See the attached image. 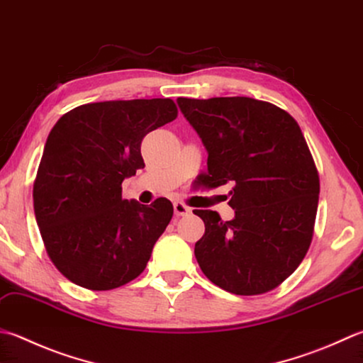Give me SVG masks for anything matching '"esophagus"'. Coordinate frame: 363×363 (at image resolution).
Returning a JSON list of instances; mask_svg holds the SVG:
<instances>
[{
	"mask_svg": "<svg viewBox=\"0 0 363 363\" xmlns=\"http://www.w3.org/2000/svg\"><path fill=\"white\" fill-rule=\"evenodd\" d=\"M173 208H174V216H176V217L189 216L190 212H191V209L189 208V206H186V204L181 203V201H176V203L173 204Z\"/></svg>",
	"mask_w": 363,
	"mask_h": 363,
	"instance_id": "1",
	"label": "esophagus"
}]
</instances>
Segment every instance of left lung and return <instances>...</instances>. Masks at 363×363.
Returning a JSON list of instances; mask_svg holds the SVG:
<instances>
[{
  "label": "left lung",
  "mask_w": 363,
  "mask_h": 363,
  "mask_svg": "<svg viewBox=\"0 0 363 363\" xmlns=\"http://www.w3.org/2000/svg\"><path fill=\"white\" fill-rule=\"evenodd\" d=\"M177 104L208 149L203 186H233L230 222L216 211H194L206 226L195 244L198 264L233 294L275 289L299 267L315 231L319 176L299 124L252 97Z\"/></svg>",
  "instance_id": "1"
}]
</instances>
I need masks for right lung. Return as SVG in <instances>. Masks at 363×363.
<instances>
[{
    "mask_svg": "<svg viewBox=\"0 0 363 363\" xmlns=\"http://www.w3.org/2000/svg\"><path fill=\"white\" fill-rule=\"evenodd\" d=\"M176 116L172 99L84 104L48 133L33 187L34 214L48 258L75 285L108 291L145 271L173 204L124 200L121 186L145 167L146 133Z\"/></svg>",
    "mask_w": 363,
    "mask_h": 363,
    "instance_id": "1",
    "label": "right lung"
}]
</instances>
